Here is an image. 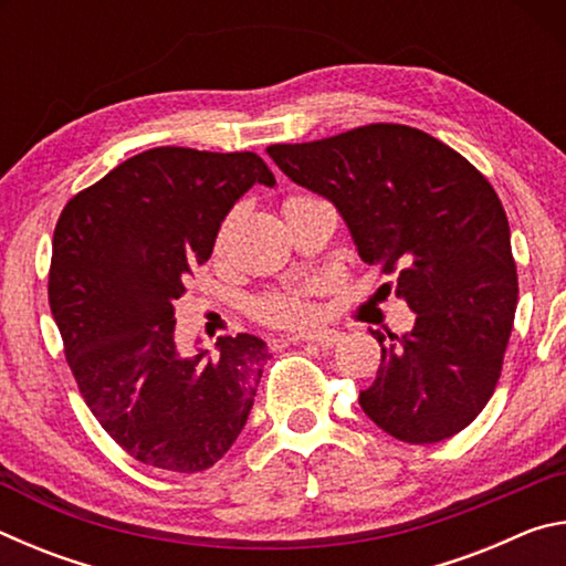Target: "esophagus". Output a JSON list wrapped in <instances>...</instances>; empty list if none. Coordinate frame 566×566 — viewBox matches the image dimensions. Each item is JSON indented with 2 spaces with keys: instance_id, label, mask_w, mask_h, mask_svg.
<instances>
[{
  "instance_id": "1",
  "label": "esophagus",
  "mask_w": 566,
  "mask_h": 566,
  "mask_svg": "<svg viewBox=\"0 0 566 566\" xmlns=\"http://www.w3.org/2000/svg\"><path fill=\"white\" fill-rule=\"evenodd\" d=\"M292 344H314V347H322V349H329L334 344L339 342V334L337 332H329V329H319V332H304V334H294L290 339Z\"/></svg>"
}]
</instances>
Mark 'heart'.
Segmentation results:
<instances>
[{"instance_id": "obj_1", "label": "heart", "mask_w": 566, "mask_h": 566, "mask_svg": "<svg viewBox=\"0 0 566 566\" xmlns=\"http://www.w3.org/2000/svg\"><path fill=\"white\" fill-rule=\"evenodd\" d=\"M300 197V195H294ZM290 197V199H294ZM319 292L317 282H300L292 286H282V290H272L256 296L252 302L254 319L270 327H302V324L314 319V302L312 296Z\"/></svg>"}]
</instances>
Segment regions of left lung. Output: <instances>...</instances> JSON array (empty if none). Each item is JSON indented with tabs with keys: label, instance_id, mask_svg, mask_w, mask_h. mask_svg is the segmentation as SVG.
<instances>
[{
	"label": "left lung",
	"instance_id": "left-lung-1",
	"mask_svg": "<svg viewBox=\"0 0 566 566\" xmlns=\"http://www.w3.org/2000/svg\"><path fill=\"white\" fill-rule=\"evenodd\" d=\"M266 151L339 209L361 260L395 274L397 296L417 314L401 337L371 332L381 364L359 391L364 415L409 444L462 432L500 381L520 294L494 187L459 151L407 124Z\"/></svg>",
	"mask_w": 566,
	"mask_h": 566
}]
</instances>
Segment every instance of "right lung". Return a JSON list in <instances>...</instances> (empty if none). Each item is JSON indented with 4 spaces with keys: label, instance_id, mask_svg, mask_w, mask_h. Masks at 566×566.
I'll list each match as a JSON object with an SVG mask.
<instances>
[{
    "label": "right lung",
    "instance_id": "obj_1",
    "mask_svg": "<svg viewBox=\"0 0 566 566\" xmlns=\"http://www.w3.org/2000/svg\"><path fill=\"white\" fill-rule=\"evenodd\" d=\"M252 185L254 151L155 147L82 189L54 227L50 306L84 401L114 442L165 472H205L247 424L270 352L222 337L219 357H181L175 302Z\"/></svg>",
    "mask_w": 566,
    "mask_h": 566
}]
</instances>
